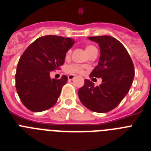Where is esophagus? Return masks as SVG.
<instances>
[{
	"label": "esophagus",
	"instance_id": "34e87169",
	"mask_svg": "<svg viewBox=\"0 0 151 151\" xmlns=\"http://www.w3.org/2000/svg\"><path fill=\"white\" fill-rule=\"evenodd\" d=\"M75 78H76L75 75H72V74H70V75L68 76V80H69V81H71V80H73Z\"/></svg>",
	"mask_w": 151,
	"mask_h": 151
}]
</instances>
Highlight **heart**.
<instances>
[{
    "instance_id": "b5f03b06",
    "label": "heart",
    "mask_w": 151,
    "mask_h": 151,
    "mask_svg": "<svg viewBox=\"0 0 151 151\" xmlns=\"http://www.w3.org/2000/svg\"><path fill=\"white\" fill-rule=\"evenodd\" d=\"M97 49L93 46H91V45H87L85 47V51L87 54V55H89L91 52L93 51V50ZM71 54V50H69L67 54H66V57L67 58H69L70 55ZM66 70L68 73H71V74H75V73H83V68L81 66L78 65V64H71V65H69L66 68Z\"/></svg>"
}]
</instances>
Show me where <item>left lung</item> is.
Segmentation results:
<instances>
[{
  "instance_id": "obj_1",
  "label": "left lung",
  "mask_w": 151,
  "mask_h": 151,
  "mask_svg": "<svg viewBox=\"0 0 151 151\" xmlns=\"http://www.w3.org/2000/svg\"><path fill=\"white\" fill-rule=\"evenodd\" d=\"M99 45L101 55L98 64L90 78H99L102 83L95 87L85 80L78 91V97L83 106L97 113L111 111L121 103L128 93L134 77L132 60L124 46L111 36L90 37Z\"/></svg>"
}]
</instances>
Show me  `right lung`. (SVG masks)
I'll return each instance as SVG.
<instances>
[{"instance_id":"1","label":"right lung","mask_w":151,"mask_h":151,"mask_svg":"<svg viewBox=\"0 0 151 151\" xmlns=\"http://www.w3.org/2000/svg\"><path fill=\"white\" fill-rule=\"evenodd\" d=\"M74 43L71 38L47 35L35 40L24 52L15 79L19 97L28 110L41 112L56 104L68 77L50 78V72L64 64L66 53Z\"/></svg>"}]
</instances>
